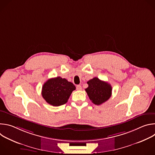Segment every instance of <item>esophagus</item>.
Returning a JSON list of instances; mask_svg holds the SVG:
<instances>
[{"mask_svg": "<svg viewBox=\"0 0 155 155\" xmlns=\"http://www.w3.org/2000/svg\"><path fill=\"white\" fill-rule=\"evenodd\" d=\"M81 89H82V87H81V85L78 84V85L77 86V90H81Z\"/></svg>", "mask_w": 155, "mask_h": 155, "instance_id": "esophagus-1", "label": "esophagus"}]
</instances>
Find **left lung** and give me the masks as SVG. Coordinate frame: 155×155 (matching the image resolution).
Here are the masks:
<instances>
[{
  "label": "left lung",
  "mask_w": 155,
  "mask_h": 155,
  "mask_svg": "<svg viewBox=\"0 0 155 155\" xmlns=\"http://www.w3.org/2000/svg\"><path fill=\"white\" fill-rule=\"evenodd\" d=\"M88 87L85 89L91 102L96 105H101L111 97L112 86L106 81L94 77L87 82Z\"/></svg>",
  "instance_id": "1"
}]
</instances>
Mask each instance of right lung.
Masks as SVG:
<instances>
[{
  "label": "right lung",
  "instance_id": "obj_1",
  "mask_svg": "<svg viewBox=\"0 0 155 155\" xmlns=\"http://www.w3.org/2000/svg\"><path fill=\"white\" fill-rule=\"evenodd\" d=\"M75 85L60 77L48 79L42 86L41 95L49 104L58 107L67 103Z\"/></svg>",
  "mask_w": 155,
  "mask_h": 155
}]
</instances>
